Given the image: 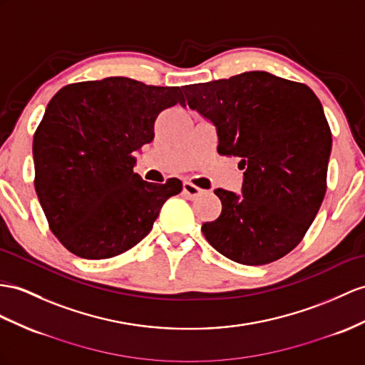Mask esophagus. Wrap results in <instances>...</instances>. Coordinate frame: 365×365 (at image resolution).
Here are the masks:
<instances>
[{
    "label": "esophagus",
    "instance_id": "esophagus-1",
    "mask_svg": "<svg viewBox=\"0 0 365 365\" xmlns=\"http://www.w3.org/2000/svg\"><path fill=\"white\" fill-rule=\"evenodd\" d=\"M182 192H184L185 197H189L190 200L198 198L200 195L202 193V190H201L200 187H197V185L192 184V182H189V181H185V182L182 184Z\"/></svg>",
    "mask_w": 365,
    "mask_h": 365
}]
</instances>
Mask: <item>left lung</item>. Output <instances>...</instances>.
Segmentation results:
<instances>
[{"mask_svg":"<svg viewBox=\"0 0 365 365\" xmlns=\"http://www.w3.org/2000/svg\"><path fill=\"white\" fill-rule=\"evenodd\" d=\"M192 110L217 128L218 153L240 158L242 195L217 189L221 215L204 223L207 242L242 264L282 259L302 242L327 192L331 131L304 83L250 71L182 86Z\"/></svg>","mask_w":365,"mask_h":365,"instance_id":"8db88e82","label":"left lung"}]
</instances>
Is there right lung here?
I'll list each match as a JSON object with an SVG mask.
<instances>
[{
  "mask_svg": "<svg viewBox=\"0 0 365 365\" xmlns=\"http://www.w3.org/2000/svg\"><path fill=\"white\" fill-rule=\"evenodd\" d=\"M176 103L185 106L180 86L127 77L71 83L52 97L34 135V184L69 252L102 260L131 250L182 190L176 178L155 184L133 170L135 153L155 138L158 114Z\"/></svg>",
  "mask_w": 365,
  "mask_h": 365,
  "instance_id": "obj_1",
  "label": "right lung"
}]
</instances>
